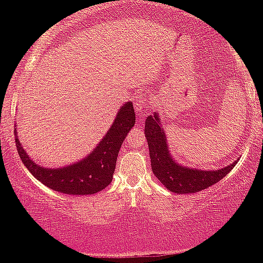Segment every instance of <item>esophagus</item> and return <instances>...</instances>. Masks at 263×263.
<instances>
[{
	"instance_id": "34e87169",
	"label": "esophagus",
	"mask_w": 263,
	"mask_h": 263,
	"mask_svg": "<svg viewBox=\"0 0 263 263\" xmlns=\"http://www.w3.org/2000/svg\"><path fill=\"white\" fill-rule=\"evenodd\" d=\"M135 105L138 110H143V108L147 107V105H148V99L144 98V96H138L135 100Z\"/></svg>"
}]
</instances>
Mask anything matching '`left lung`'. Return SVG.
<instances>
[{"mask_svg": "<svg viewBox=\"0 0 263 263\" xmlns=\"http://www.w3.org/2000/svg\"><path fill=\"white\" fill-rule=\"evenodd\" d=\"M144 135L149 148L151 165L155 176L168 190L177 194H190L209 188L221 180L237 162L216 171H201L183 167L172 158L167 138L157 114L147 117Z\"/></svg>", "mask_w": 263, "mask_h": 263, "instance_id": "1", "label": "left lung"}]
</instances>
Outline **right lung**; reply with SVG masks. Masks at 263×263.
Masks as SVG:
<instances>
[{"mask_svg":"<svg viewBox=\"0 0 263 263\" xmlns=\"http://www.w3.org/2000/svg\"><path fill=\"white\" fill-rule=\"evenodd\" d=\"M135 120L134 105L126 102L96 148L86 158L68 167L48 170L35 164L23 149L14 131L18 155L27 170L48 188L71 195L95 194L106 188L112 180L119 151L126 136L134 127Z\"/></svg>","mask_w":263,"mask_h":263,"instance_id":"1","label":"right lung"}]
</instances>
